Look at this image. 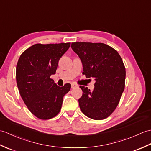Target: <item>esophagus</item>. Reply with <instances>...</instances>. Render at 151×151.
<instances>
[{
    "instance_id": "obj_1",
    "label": "esophagus",
    "mask_w": 151,
    "mask_h": 151,
    "mask_svg": "<svg viewBox=\"0 0 151 151\" xmlns=\"http://www.w3.org/2000/svg\"><path fill=\"white\" fill-rule=\"evenodd\" d=\"M77 86V85H76V84H75V83H72L71 84V88H75V87H76Z\"/></svg>"
}]
</instances>
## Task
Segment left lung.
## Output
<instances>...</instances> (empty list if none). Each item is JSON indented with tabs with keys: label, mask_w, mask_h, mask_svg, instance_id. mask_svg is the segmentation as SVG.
Segmentation results:
<instances>
[{
	"label": "left lung",
	"mask_w": 151,
	"mask_h": 151,
	"mask_svg": "<svg viewBox=\"0 0 151 151\" xmlns=\"http://www.w3.org/2000/svg\"><path fill=\"white\" fill-rule=\"evenodd\" d=\"M74 52L81 60L86 78L95 80L94 90L80 86L82 96L78 99L80 108L86 116L102 120L113 113L124 89L126 70L116 50L102 43L75 42Z\"/></svg>",
	"instance_id": "1"
}]
</instances>
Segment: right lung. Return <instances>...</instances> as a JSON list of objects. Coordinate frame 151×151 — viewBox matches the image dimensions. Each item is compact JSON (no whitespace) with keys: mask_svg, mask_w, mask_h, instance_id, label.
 <instances>
[{"mask_svg":"<svg viewBox=\"0 0 151 151\" xmlns=\"http://www.w3.org/2000/svg\"><path fill=\"white\" fill-rule=\"evenodd\" d=\"M70 43L35 44L22 53L16 67V81L24 104L35 116L47 120L58 114L70 84L60 87L50 76Z\"/></svg>","mask_w":151,"mask_h":151,"instance_id":"add662e5","label":"right lung"}]
</instances>
